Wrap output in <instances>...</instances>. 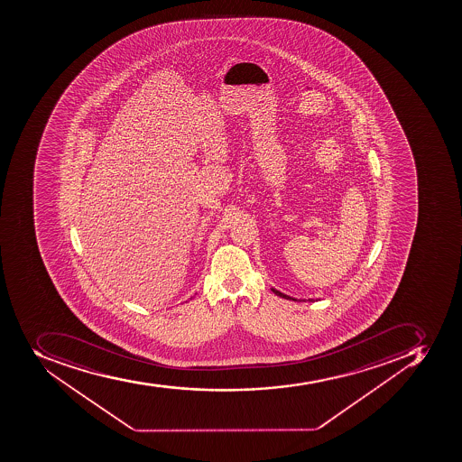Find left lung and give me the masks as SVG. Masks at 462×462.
I'll list each match as a JSON object with an SVG mask.
<instances>
[{
	"label": "left lung",
	"instance_id": "obj_1",
	"mask_svg": "<svg viewBox=\"0 0 462 462\" xmlns=\"http://www.w3.org/2000/svg\"><path fill=\"white\" fill-rule=\"evenodd\" d=\"M272 291H273L274 295H278V297L285 298V300H298L297 298L289 297V295H286V293H282L281 291H278V289L272 288ZM312 302V300H310Z\"/></svg>",
	"mask_w": 462,
	"mask_h": 462
}]
</instances>
